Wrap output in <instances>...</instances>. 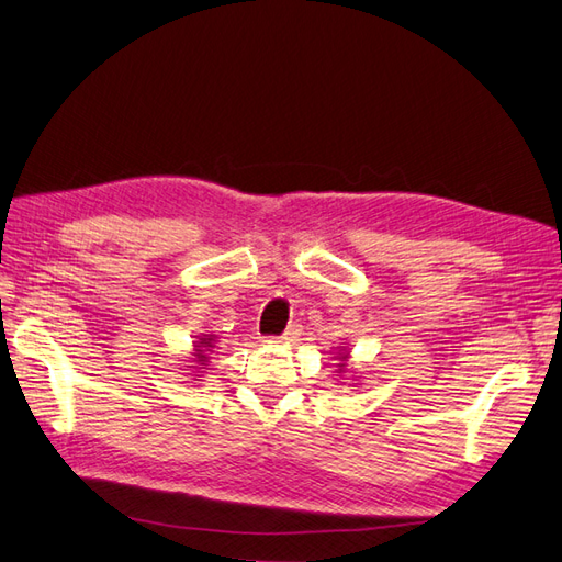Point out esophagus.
Returning <instances> with one entry per match:
<instances>
[{
	"instance_id": "34e87169",
	"label": "esophagus",
	"mask_w": 562,
	"mask_h": 562,
	"mask_svg": "<svg viewBox=\"0 0 562 562\" xmlns=\"http://www.w3.org/2000/svg\"><path fill=\"white\" fill-rule=\"evenodd\" d=\"M301 334H303L301 324H292V327H289V329L280 336V340L286 342V346H296V342L301 340Z\"/></svg>"
}]
</instances>
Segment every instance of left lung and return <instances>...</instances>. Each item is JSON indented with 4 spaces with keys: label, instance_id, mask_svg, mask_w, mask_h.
<instances>
[{
    "label": "left lung",
    "instance_id": "obj_1",
    "mask_svg": "<svg viewBox=\"0 0 562 562\" xmlns=\"http://www.w3.org/2000/svg\"><path fill=\"white\" fill-rule=\"evenodd\" d=\"M336 359H338V373H340V375H352V371H350V364H348V361H350V348H348V346H346V348H340V350H338ZM346 380H348V378H346ZM355 380H357V375H352V378H350V383H352V387L357 385V383H355Z\"/></svg>",
    "mask_w": 562,
    "mask_h": 562
}]
</instances>
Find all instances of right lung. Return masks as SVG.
<instances>
[{
    "instance_id": "add662e5",
    "label": "right lung",
    "mask_w": 562,
    "mask_h": 562,
    "mask_svg": "<svg viewBox=\"0 0 562 562\" xmlns=\"http://www.w3.org/2000/svg\"><path fill=\"white\" fill-rule=\"evenodd\" d=\"M216 336L214 334H201V336H195V340H193V357H191V364L193 367H189V369H207L210 367V355H212V350H214V340ZM195 373H201V371H195Z\"/></svg>"
}]
</instances>
